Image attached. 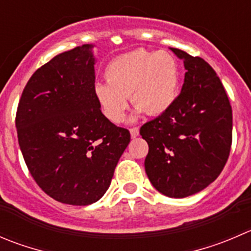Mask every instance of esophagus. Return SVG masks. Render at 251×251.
Masks as SVG:
<instances>
[{
    "label": "esophagus",
    "instance_id": "1",
    "mask_svg": "<svg viewBox=\"0 0 251 251\" xmlns=\"http://www.w3.org/2000/svg\"><path fill=\"white\" fill-rule=\"evenodd\" d=\"M130 133H131V137L135 138L140 135V130H138V127H132L130 128Z\"/></svg>",
    "mask_w": 251,
    "mask_h": 251
}]
</instances>
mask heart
Segmentation results:
<instances>
[{
  "label": "heart",
  "mask_w": 251,
  "mask_h": 251,
  "mask_svg": "<svg viewBox=\"0 0 251 251\" xmlns=\"http://www.w3.org/2000/svg\"><path fill=\"white\" fill-rule=\"evenodd\" d=\"M106 82L96 84V98L104 115L113 123L125 118L128 97L138 114L162 115L176 100L180 70L174 56L145 49L113 58L105 70Z\"/></svg>",
  "instance_id": "b5f03b06"
}]
</instances>
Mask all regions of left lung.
Masks as SVG:
<instances>
[{"label":"left lung","instance_id":"1","mask_svg":"<svg viewBox=\"0 0 251 251\" xmlns=\"http://www.w3.org/2000/svg\"><path fill=\"white\" fill-rule=\"evenodd\" d=\"M184 62L181 93L140 133L148 143L145 169L163 195L181 199L203 190L225 168L232 146V106L215 70L201 57L170 48Z\"/></svg>","mask_w":251,"mask_h":251}]
</instances>
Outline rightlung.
<instances>
[{
  "instance_id": "add662e5",
  "label": "right lung",
  "mask_w": 251,
  "mask_h": 251,
  "mask_svg": "<svg viewBox=\"0 0 251 251\" xmlns=\"http://www.w3.org/2000/svg\"><path fill=\"white\" fill-rule=\"evenodd\" d=\"M93 45L56 55L24 87L16 114L25 164L58 202L87 206L110 186L130 132L103 115L96 98Z\"/></svg>"
}]
</instances>
